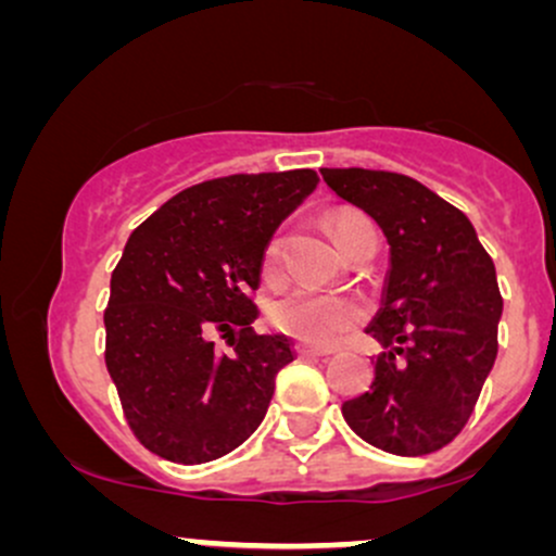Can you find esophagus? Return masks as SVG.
I'll return each instance as SVG.
<instances>
[{
	"label": "esophagus",
	"instance_id": "34e87169",
	"mask_svg": "<svg viewBox=\"0 0 556 556\" xmlns=\"http://www.w3.org/2000/svg\"><path fill=\"white\" fill-rule=\"evenodd\" d=\"M295 353H298V358H324V355H329V350H318V348H311V344H305V342H298Z\"/></svg>",
	"mask_w": 556,
	"mask_h": 556
}]
</instances>
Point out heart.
<instances>
[{"label": "heart", "mask_w": 556, "mask_h": 556, "mask_svg": "<svg viewBox=\"0 0 556 556\" xmlns=\"http://www.w3.org/2000/svg\"><path fill=\"white\" fill-rule=\"evenodd\" d=\"M363 225H371L366 216L355 212H342L331 219L334 238L344 248L350 235ZM261 271L266 282L282 279V235L274 232L261 256ZM366 316V305L361 298L342 295V292L316 290V287H295L274 303L271 321L285 334L316 348H334L350 334Z\"/></svg>", "instance_id": "b5f03b06"}]
</instances>
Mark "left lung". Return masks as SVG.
<instances>
[{
	"label": "left lung",
	"mask_w": 556,
	"mask_h": 556,
	"mask_svg": "<svg viewBox=\"0 0 556 556\" xmlns=\"http://www.w3.org/2000/svg\"><path fill=\"white\" fill-rule=\"evenodd\" d=\"M389 242L384 303L368 334L381 342L371 392L348 400V426L402 457L450 444L496 361L502 295L494 261L460 208L384 169H321Z\"/></svg>",
	"instance_id": "left-lung-1"
}]
</instances>
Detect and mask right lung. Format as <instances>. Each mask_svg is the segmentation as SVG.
I'll return each instance as SVG.
<instances>
[{"mask_svg":"<svg viewBox=\"0 0 556 556\" xmlns=\"http://www.w3.org/2000/svg\"><path fill=\"white\" fill-rule=\"evenodd\" d=\"M316 182L314 169L216 177L169 198L127 238L104 361L127 426L154 455L216 460L264 420L292 342L251 329L261 256ZM216 336L232 354L215 353Z\"/></svg>","mask_w":556,"mask_h":556,"instance_id":"obj_1","label":"right lung"}]
</instances>
